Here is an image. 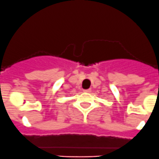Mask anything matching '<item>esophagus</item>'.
I'll return each mask as SVG.
<instances>
[{
  "mask_svg": "<svg viewBox=\"0 0 159 159\" xmlns=\"http://www.w3.org/2000/svg\"><path fill=\"white\" fill-rule=\"evenodd\" d=\"M91 91H92V90H91L90 89H84V92H87V93H89V92H90Z\"/></svg>",
  "mask_w": 159,
  "mask_h": 159,
  "instance_id": "34e87169",
  "label": "esophagus"
}]
</instances>
